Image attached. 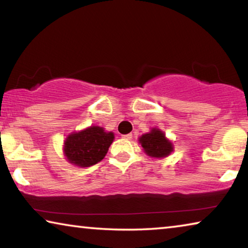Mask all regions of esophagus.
<instances>
[{
  "label": "esophagus",
  "instance_id": "esophagus-1",
  "mask_svg": "<svg viewBox=\"0 0 248 248\" xmlns=\"http://www.w3.org/2000/svg\"><path fill=\"white\" fill-rule=\"evenodd\" d=\"M123 139H125V140H131V139H132V133L124 134V136H123Z\"/></svg>",
  "mask_w": 248,
  "mask_h": 248
}]
</instances>
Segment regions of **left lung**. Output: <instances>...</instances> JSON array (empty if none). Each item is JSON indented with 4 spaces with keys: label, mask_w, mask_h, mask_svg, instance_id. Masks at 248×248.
Returning <instances> with one entry per match:
<instances>
[{
    "label": "left lung",
    "mask_w": 248,
    "mask_h": 248,
    "mask_svg": "<svg viewBox=\"0 0 248 248\" xmlns=\"http://www.w3.org/2000/svg\"><path fill=\"white\" fill-rule=\"evenodd\" d=\"M139 142L144 152L151 157H166L173 152V143L167 139L165 134L157 128H152L151 131L142 134Z\"/></svg>",
    "instance_id": "1"
}]
</instances>
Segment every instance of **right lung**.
I'll return each mask as SVG.
<instances>
[{
    "label": "right lung",
    "instance_id": "1",
    "mask_svg": "<svg viewBox=\"0 0 248 248\" xmlns=\"http://www.w3.org/2000/svg\"><path fill=\"white\" fill-rule=\"evenodd\" d=\"M114 139L112 132H106L98 125H92L69 134L64 141L63 152L71 164L90 167L102 161Z\"/></svg>",
    "mask_w": 248,
    "mask_h": 248
}]
</instances>
